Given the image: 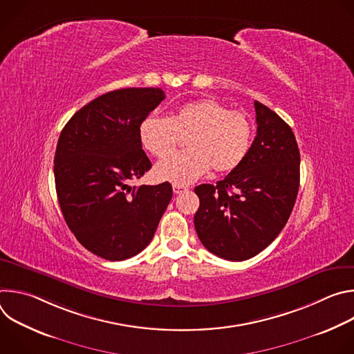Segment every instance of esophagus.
Masks as SVG:
<instances>
[{"mask_svg":"<svg viewBox=\"0 0 354 354\" xmlns=\"http://www.w3.org/2000/svg\"><path fill=\"white\" fill-rule=\"evenodd\" d=\"M172 189H174V193H175V194H180V193H183V192L187 190L186 186H180V185H174Z\"/></svg>","mask_w":354,"mask_h":354,"instance_id":"1","label":"esophagus"}]
</instances>
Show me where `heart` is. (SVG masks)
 Returning a JSON list of instances; mask_svg holds the SVG:
<instances>
[{
    "instance_id": "b5f03b06",
    "label": "heart",
    "mask_w": 354,
    "mask_h": 354,
    "mask_svg": "<svg viewBox=\"0 0 354 354\" xmlns=\"http://www.w3.org/2000/svg\"><path fill=\"white\" fill-rule=\"evenodd\" d=\"M138 133L142 147L156 157H165L180 137L189 136V151L172 154L154 168L160 180L185 186L212 168L218 174L236 169L250 149L254 124L241 111H230L214 99H200L180 106L171 118L147 116Z\"/></svg>"
}]
</instances>
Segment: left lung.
Here are the masks:
<instances>
[{"mask_svg":"<svg viewBox=\"0 0 354 354\" xmlns=\"http://www.w3.org/2000/svg\"><path fill=\"white\" fill-rule=\"evenodd\" d=\"M257 137L243 162L217 185H198L194 228L212 254L241 262L284 228L299 186V149L291 127L255 100Z\"/></svg>","mask_w":354,"mask_h":354,"instance_id":"8db88e82","label":"left lung"}]
</instances>
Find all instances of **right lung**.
<instances>
[{
	"instance_id": "add662e5",
	"label": "right lung",
	"mask_w": 354,
	"mask_h": 354,
	"mask_svg": "<svg viewBox=\"0 0 354 354\" xmlns=\"http://www.w3.org/2000/svg\"><path fill=\"white\" fill-rule=\"evenodd\" d=\"M161 88H122L81 108L60 133L55 180L64 220L96 257L124 261L153 239L172 186H130L151 161L140 124L162 100Z\"/></svg>"
}]
</instances>
